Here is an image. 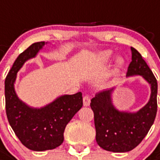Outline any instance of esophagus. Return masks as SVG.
<instances>
[{
  "label": "esophagus",
  "mask_w": 160,
  "mask_h": 160,
  "mask_svg": "<svg viewBox=\"0 0 160 160\" xmlns=\"http://www.w3.org/2000/svg\"><path fill=\"white\" fill-rule=\"evenodd\" d=\"M91 103V99L90 97L88 95H86L83 97V104L84 106H89Z\"/></svg>",
  "instance_id": "esophagus-1"
}]
</instances>
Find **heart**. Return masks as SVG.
I'll list each match as a JSON object with an SVG mask.
<instances>
[{
	"instance_id": "1",
	"label": "heart",
	"mask_w": 160,
	"mask_h": 160,
	"mask_svg": "<svg viewBox=\"0 0 160 160\" xmlns=\"http://www.w3.org/2000/svg\"><path fill=\"white\" fill-rule=\"evenodd\" d=\"M113 56H114V54L111 50H103V51L98 53L95 56V61L99 65H104V64H107V63L110 62L111 60L113 59ZM123 64L124 60L122 57H118L117 59V62H116L117 70H118L120 68L123 66Z\"/></svg>"
}]
</instances>
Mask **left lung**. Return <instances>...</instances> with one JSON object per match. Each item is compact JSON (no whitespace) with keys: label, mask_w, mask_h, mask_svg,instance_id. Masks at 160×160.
Listing matches in <instances>:
<instances>
[{"label":"left lung","mask_w":160,"mask_h":160,"mask_svg":"<svg viewBox=\"0 0 160 160\" xmlns=\"http://www.w3.org/2000/svg\"><path fill=\"white\" fill-rule=\"evenodd\" d=\"M131 53L132 62L126 76L141 75L150 85V98L135 112L119 111L115 107L112 100L115 87L98 92L92 98L96 141L106 151L126 152L136 148L148 134L157 114V80L141 54L133 47Z\"/></svg>","instance_id":"8db88e82"}]
</instances>
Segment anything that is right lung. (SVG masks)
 <instances>
[{
    "instance_id": "obj_1",
    "label": "right lung",
    "mask_w": 160,
    "mask_h": 160,
    "mask_svg": "<svg viewBox=\"0 0 160 160\" xmlns=\"http://www.w3.org/2000/svg\"><path fill=\"white\" fill-rule=\"evenodd\" d=\"M34 42L19 55L6 77V112L12 130L25 147L42 152L59 147L64 141L67 124L83 105L82 93L62 95L41 108H34L20 100L16 93L17 73L28 60L36 57L46 44Z\"/></svg>"
}]
</instances>
